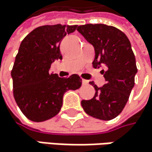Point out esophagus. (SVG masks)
Segmentation results:
<instances>
[{
    "mask_svg": "<svg viewBox=\"0 0 152 152\" xmlns=\"http://www.w3.org/2000/svg\"><path fill=\"white\" fill-rule=\"evenodd\" d=\"M82 83H83V85H87V84H88V80L83 79V80H82Z\"/></svg>",
    "mask_w": 152,
    "mask_h": 152,
    "instance_id": "1",
    "label": "esophagus"
}]
</instances>
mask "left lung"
<instances>
[{
	"label": "left lung",
	"mask_w": 152,
	"mask_h": 152,
	"mask_svg": "<svg viewBox=\"0 0 152 152\" xmlns=\"http://www.w3.org/2000/svg\"><path fill=\"white\" fill-rule=\"evenodd\" d=\"M77 29L94 48L93 66L106 68L102 70L106 83L98 87L89 82L95 94L90 100H82V107L94 118L112 120L122 113L134 86L138 70L131 42L122 30L105 24H86Z\"/></svg>",
	"instance_id": "1"
}]
</instances>
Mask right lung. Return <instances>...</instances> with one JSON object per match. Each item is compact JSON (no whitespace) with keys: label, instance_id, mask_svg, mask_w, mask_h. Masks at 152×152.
Returning <instances> with one entry per match:
<instances>
[{"label":"right lung","instance_id":"right-lung-1","mask_svg":"<svg viewBox=\"0 0 152 152\" xmlns=\"http://www.w3.org/2000/svg\"><path fill=\"white\" fill-rule=\"evenodd\" d=\"M77 25H44L36 28L21 41L12 70L14 99L22 113L32 122L56 116L67 90L78 89L82 79L77 74L61 78L49 73L51 64L62 59L60 42Z\"/></svg>","mask_w":152,"mask_h":152}]
</instances>
